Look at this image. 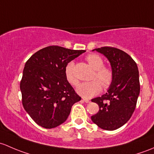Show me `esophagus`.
<instances>
[{"mask_svg": "<svg viewBox=\"0 0 154 154\" xmlns=\"http://www.w3.org/2000/svg\"><path fill=\"white\" fill-rule=\"evenodd\" d=\"M83 101H85V102H86V103H90V101L89 100V99H85V98H83Z\"/></svg>", "mask_w": 154, "mask_h": 154, "instance_id": "34e87169", "label": "esophagus"}]
</instances>
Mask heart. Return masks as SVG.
Here are the masks:
<instances>
[{
	"label": "heart",
	"instance_id": "b5f03b06",
	"mask_svg": "<svg viewBox=\"0 0 154 154\" xmlns=\"http://www.w3.org/2000/svg\"><path fill=\"white\" fill-rule=\"evenodd\" d=\"M86 60L89 65L95 70L94 74L93 75V79L94 80L80 84L76 89V92L82 97L91 98L100 92L101 85L104 88H107L110 86L112 80V72L111 69L104 66V61L99 55L91 54L87 56ZM73 66V61L67 63L64 69V74L66 81L69 84L76 85L79 83V81L74 75Z\"/></svg>",
	"mask_w": 154,
	"mask_h": 154
}]
</instances>
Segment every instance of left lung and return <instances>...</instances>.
Wrapping results in <instances>:
<instances>
[{"instance_id":"1","label":"left lung","mask_w":154,"mask_h":154,"mask_svg":"<svg viewBox=\"0 0 154 154\" xmlns=\"http://www.w3.org/2000/svg\"><path fill=\"white\" fill-rule=\"evenodd\" d=\"M104 55L110 62L112 80L105 94L92 99L99 110L92 116L94 124L103 130L114 131L131 119L140 92L137 64L122 50L104 47L93 50Z\"/></svg>"}]
</instances>
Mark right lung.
Returning a JSON list of instances; mask_svg holds the SVG:
<instances>
[{"label":"right lung","mask_w":154,"mask_h":154,"mask_svg":"<svg viewBox=\"0 0 154 154\" xmlns=\"http://www.w3.org/2000/svg\"><path fill=\"white\" fill-rule=\"evenodd\" d=\"M85 52L50 46L33 54L25 64L20 84L22 104L42 128L51 129L64 123L72 106L81 100L66 81L64 69Z\"/></svg>","instance_id":"1"}]
</instances>
